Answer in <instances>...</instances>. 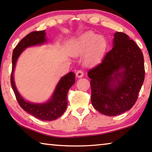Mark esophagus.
I'll list each match as a JSON object with an SVG mask.
<instances>
[{"label": "esophagus", "instance_id": "1", "mask_svg": "<svg viewBox=\"0 0 152 152\" xmlns=\"http://www.w3.org/2000/svg\"><path fill=\"white\" fill-rule=\"evenodd\" d=\"M76 76L77 78H83V76H84L83 72L82 71V70H78V71H77L76 73Z\"/></svg>", "mask_w": 152, "mask_h": 152}]
</instances>
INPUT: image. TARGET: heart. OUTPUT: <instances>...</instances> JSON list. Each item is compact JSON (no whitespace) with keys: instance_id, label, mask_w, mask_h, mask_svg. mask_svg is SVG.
<instances>
[{"instance_id":"heart-1","label":"heart","mask_w":152,"mask_h":152,"mask_svg":"<svg viewBox=\"0 0 152 152\" xmlns=\"http://www.w3.org/2000/svg\"><path fill=\"white\" fill-rule=\"evenodd\" d=\"M107 46V42L103 36L89 31L73 40L71 53L73 56H80L87 53L85 63L87 65H94L103 58Z\"/></svg>"}]
</instances>
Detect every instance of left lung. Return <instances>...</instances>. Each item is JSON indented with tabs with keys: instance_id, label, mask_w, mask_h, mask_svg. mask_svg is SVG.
Instances as JSON below:
<instances>
[{
	"instance_id": "left-lung-1",
	"label": "left lung",
	"mask_w": 152,
	"mask_h": 152,
	"mask_svg": "<svg viewBox=\"0 0 152 152\" xmlns=\"http://www.w3.org/2000/svg\"><path fill=\"white\" fill-rule=\"evenodd\" d=\"M113 48L88 72L92 105L107 116L128 111L138 98L145 78L143 54L126 34H114Z\"/></svg>"
}]
</instances>
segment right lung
<instances>
[{
    "instance_id": "add662e5",
    "label": "right lung",
    "mask_w": 152,
    "mask_h": 152,
    "mask_svg": "<svg viewBox=\"0 0 152 152\" xmlns=\"http://www.w3.org/2000/svg\"><path fill=\"white\" fill-rule=\"evenodd\" d=\"M44 31H33L24 37L13 50L12 54V71L11 84L20 106L26 113L42 121H53L60 117L64 113L67 106V95L69 89L75 83V74L69 72L63 76L56 85L50 99L44 103H33L22 98L15 86L14 70L18 57L26 48L42 45L48 42Z\"/></svg>"
}]
</instances>
